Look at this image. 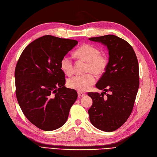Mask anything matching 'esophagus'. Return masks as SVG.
I'll return each instance as SVG.
<instances>
[{"label": "esophagus", "mask_w": 157, "mask_h": 157, "mask_svg": "<svg viewBox=\"0 0 157 157\" xmlns=\"http://www.w3.org/2000/svg\"><path fill=\"white\" fill-rule=\"evenodd\" d=\"M78 97L79 98L83 97H84V96H85V94L84 93H82V92H78Z\"/></svg>", "instance_id": "obj_1"}]
</instances>
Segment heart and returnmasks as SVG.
<instances>
[{
    "mask_svg": "<svg viewBox=\"0 0 157 157\" xmlns=\"http://www.w3.org/2000/svg\"><path fill=\"white\" fill-rule=\"evenodd\" d=\"M78 59L87 63L86 72L84 75H75L68 81L70 88L84 92L87 90L96 82L93 73L97 76H100L104 74L108 65V58L105 55L100 54L98 48L92 44H84L79 48L75 52ZM60 68L63 72L68 75L74 73L73 63L70 57L66 55L60 60Z\"/></svg>",
    "mask_w": 157,
    "mask_h": 157,
    "instance_id": "b5f03b06",
    "label": "heart"
}]
</instances>
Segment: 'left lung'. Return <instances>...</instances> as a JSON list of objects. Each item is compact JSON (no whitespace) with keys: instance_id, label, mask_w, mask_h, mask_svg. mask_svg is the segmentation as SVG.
Returning a JSON list of instances; mask_svg holds the SVG:
<instances>
[{"instance_id":"left-lung-1","label":"left lung","mask_w":157,"mask_h":157,"mask_svg":"<svg viewBox=\"0 0 157 157\" xmlns=\"http://www.w3.org/2000/svg\"><path fill=\"white\" fill-rule=\"evenodd\" d=\"M107 47L109 63L105 72L96 84L105 91L88 93L93 104L88 111L90 123L104 132H113L129 117L139 88V66L132 46L112 34L89 38ZM108 91L106 98L103 94Z\"/></svg>"}]
</instances>
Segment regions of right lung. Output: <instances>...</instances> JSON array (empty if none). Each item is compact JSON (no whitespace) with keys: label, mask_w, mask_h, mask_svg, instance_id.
I'll return each mask as SVG.
<instances>
[{"label":"right lung","mask_w":157,"mask_h":157,"mask_svg":"<svg viewBox=\"0 0 157 157\" xmlns=\"http://www.w3.org/2000/svg\"><path fill=\"white\" fill-rule=\"evenodd\" d=\"M74 40L46 35L29 44L15 70L16 93L27 119L40 129L56 130L67 122L78 98L67 88L60 60L78 44Z\"/></svg>","instance_id":"obj_1"}]
</instances>
